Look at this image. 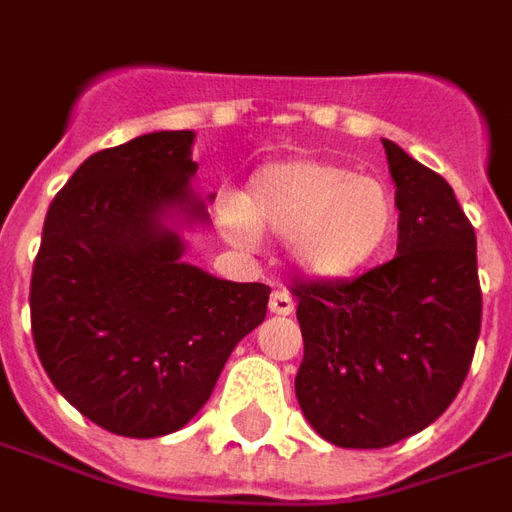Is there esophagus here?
I'll return each instance as SVG.
<instances>
[{
  "label": "esophagus",
  "mask_w": 512,
  "mask_h": 512,
  "mask_svg": "<svg viewBox=\"0 0 512 512\" xmlns=\"http://www.w3.org/2000/svg\"><path fill=\"white\" fill-rule=\"evenodd\" d=\"M270 313L291 315L294 313V299L288 297L286 291H275V294L270 297Z\"/></svg>",
  "instance_id": "esophagus-1"
}]
</instances>
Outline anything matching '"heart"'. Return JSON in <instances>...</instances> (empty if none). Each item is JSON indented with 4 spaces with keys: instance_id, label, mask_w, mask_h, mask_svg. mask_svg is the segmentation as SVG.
Returning a JSON list of instances; mask_svg holds the SVG:
<instances>
[{
    "instance_id": "obj_1",
    "label": "heart",
    "mask_w": 512,
    "mask_h": 512,
    "mask_svg": "<svg viewBox=\"0 0 512 512\" xmlns=\"http://www.w3.org/2000/svg\"><path fill=\"white\" fill-rule=\"evenodd\" d=\"M397 199L383 180L326 159L261 167L221 215L226 240L253 248L259 234L288 240L302 275L348 280L383 256L397 232Z\"/></svg>"
}]
</instances>
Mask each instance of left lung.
<instances>
[{
  "mask_svg": "<svg viewBox=\"0 0 512 512\" xmlns=\"http://www.w3.org/2000/svg\"><path fill=\"white\" fill-rule=\"evenodd\" d=\"M397 186V256L356 280L297 283V399L340 448H386L443 416L480 334L478 242L437 172L383 140Z\"/></svg>",
  "mask_w": 512,
  "mask_h": 512,
  "instance_id": "1",
  "label": "left lung"
}]
</instances>
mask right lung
Wrapping results in <instances>:
<instances>
[{"mask_svg": "<svg viewBox=\"0 0 512 512\" xmlns=\"http://www.w3.org/2000/svg\"><path fill=\"white\" fill-rule=\"evenodd\" d=\"M194 137L151 132L88 156L42 226L34 348L61 397L121 437L183 429L267 315L270 286L183 261V229L205 226L213 199L191 188Z\"/></svg>", "mask_w": 512, "mask_h": 512, "instance_id": "add662e5", "label": "right lung"}]
</instances>
